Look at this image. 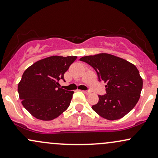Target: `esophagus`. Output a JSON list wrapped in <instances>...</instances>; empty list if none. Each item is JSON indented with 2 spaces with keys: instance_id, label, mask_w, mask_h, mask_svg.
Returning a JSON list of instances; mask_svg holds the SVG:
<instances>
[{
  "instance_id": "34e87169",
  "label": "esophagus",
  "mask_w": 158,
  "mask_h": 158,
  "mask_svg": "<svg viewBox=\"0 0 158 158\" xmlns=\"http://www.w3.org/2000/svg\"><path fill=\"white\" fill-rule=\"evenodd\" d=\"M83 92L85 94H90V91H83Z\"/></svg>"
}]
</instances>
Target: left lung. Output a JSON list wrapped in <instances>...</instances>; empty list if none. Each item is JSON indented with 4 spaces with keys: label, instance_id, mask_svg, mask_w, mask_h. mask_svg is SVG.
Instances as JSON below:
<instances>
[{
    "label": "left lung",
    "instance_id": "obj_1",
    "mask_svg": "<svg viewBox=\"0 0 158 158\" xmlns=\"http://www.w3.org/2000/svg\"><path fill=\"white\" fill-rule=\"evenodd\" d=\"M80 60L91 66L99 81L106 83L107 94L99 95L91 108L102 118L117 120L124 117L139 101L143 80L134 64L108 53L83 56Z\"/></svg>",
    "mask_w": 158,
    "mask_h": 158
}]
</instances>
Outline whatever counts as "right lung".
I'll return each instance as SVG.
<instances>
[{
	"label": "right lung",
	"mask_w": 158,
	"mask_h": 158,
	"mask_svg": "<svg viewBox=\"0 0 158 158\" xmlns=\"http://www.w3.org/2000/svg\"><path fill=\"white\" fill-rule=\"evenodd\" d=\"M77 56H52L35 62L25 69L18 83L23 106L35 118L50 121L69 106L73 91L59 86L58 81Z\"/></svg>",
	"instance_id": "right-lung-1"
}]
</instances>
